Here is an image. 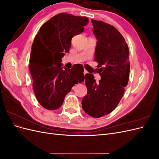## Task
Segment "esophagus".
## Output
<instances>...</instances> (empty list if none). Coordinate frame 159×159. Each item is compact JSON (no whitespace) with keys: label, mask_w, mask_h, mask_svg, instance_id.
Returning <instances> with one entry per match:
<instances>
[{"label":"esophagus","mask_w":159,"mask_h":159,"mask_svg":"<svg viewBox=\"0 0 159 159\" xmlns=\"http://www.w3.org/2000/svg\"><path fill=\"white\" fill-rule=\"evenodd\" d=\"M88 71H87V70H84V75H85L86 74H88Z\"/></svg>","instance_id":"1"}]
</instances>
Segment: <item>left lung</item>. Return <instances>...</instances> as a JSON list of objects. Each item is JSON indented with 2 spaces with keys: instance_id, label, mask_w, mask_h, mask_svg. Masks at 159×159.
Returning <instances> with one entry per match:
<instances>
[{
  "instance_id": "obj_1",
  "label": "left lung",
  "mask_w": 159,
  "mask_h": 159,
  "mask_svg": "<svg viewBox=\"0 0 159 159\" xmlns=\"http://www.w3.org/2000/svg\"><path fill=\"white\" fill-rule=\"evenodd\" d=\"M93 32L98 39L95 61L102 77L95 82L93 74H86L88 93L81 105L92 117H101L111 113L123 98L129 81V51L125 40L116 28L92 19Z\"/></svg>"
}]
</instances>
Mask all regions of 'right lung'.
Listing matches in <instances>:
<instances>
[{"instance_id":"add662e5","label":"right lung","mask_w":159,"mask_h":159,"mask_svg":"<svg viewBox=\"0 0 159 159\" xmlns=\"http://www.w3.org/2000/svg\"><path fill=\"white\" fill-rule=\"evenodd\" d=\"M88 22L85 16L57 14L41 26L34 38L29 70L36 99L46 109L60 108L72 87L84 80L82 65L63 70L61 61L70 50L71 38L82 32Z\"/></svg>"}]
</instances>
